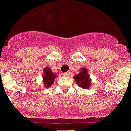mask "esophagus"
Masks as SVG:
<instances>
[{
    "label": "esophagus",
    "instance_id": "34e87169",
    "mask_svg": "<svg viewBox=\"0 0 131 131\" xmlns=\"http://www.w3.org/2000/svg\"><path fill=\"white\" fill-rule=\"evenodd\" d=\"M63 75H64V76H69V75H70V73H69V72H67V73H63Z\"/></svg>",
    "mask_w": 131,
    "mask_h": 131
}]
</instances>
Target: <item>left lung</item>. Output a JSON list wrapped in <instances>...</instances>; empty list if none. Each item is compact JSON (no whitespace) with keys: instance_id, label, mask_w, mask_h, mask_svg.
Instances as JSON below:
<instances>
[{"instance_id":"left-lung-1","label":"left lung","mask_w":131,"mask_h":131,"mask_svg":"<svg viewBox=\"0 0 131 131\" xmlns=\"http://www.w3.org/2000/svg\"><path fill=\"white\" fill-rule=\"evenodd\" d=\"M90 75L88 73V69L85 67L81 68L80 72L78 74H75L73 76L75 83L78 84V86L83 89H89L92 85V80L90 78Z\"/></svg>"}]
</instances>
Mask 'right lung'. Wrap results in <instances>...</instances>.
Here are the masks:
<instances>
[{
	"mask_svg": "<svg viewBox=\"0 0 131 131\" xmlns=\"http://www.w3.org/2000/svg\"><path fill=\"white\" fill-rule=\"evenodd\" d=\"M58 75L56 73L52 72V71L49 67H45L43 69V73H42L43 83L44 88H48L51 87L54 83V80Z\"/></svg>",
	"mask_w": 131,
	"mask_h": 131,
	"instance_id": "right-lung-1",
	"label": "right lung"
}]
</instances>
